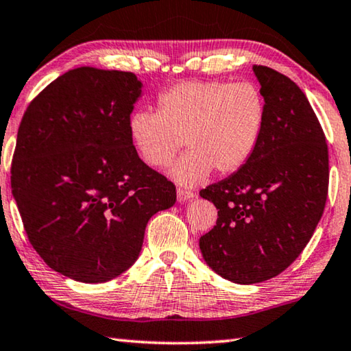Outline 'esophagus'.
Listing matches in <instances>:
<instances>
[{
  "mask_svg": "<svg viewBox=\"0 0 351 351\" xmlns=\"http://www.w3.org/2000/svg\"><path fill=\"white\" fill-rule=\"evenodd\" d=\"M193 197H195V193L190 190H184V188H179V190H177V201L179 202H186L193 199Z\"/></svg>",
  "mask_w": 351,
  "mask_h": 351,
  "instance_id": "esophagus-1",
  "label": "esophagus"
}]
</instances>
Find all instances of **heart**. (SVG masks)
<instances>
[{
	"label": "heart",
	"instance_id": "heart-1",
	"mask_svg": "<svg viewBox=\"0 0 351 351\" xmlns=\"http://www.w3.org/2000/svg\"><path fill=\"white\" fill-rule=\"evenodd\" d=\"M158 112L139 110L130 117V138L141 158L155 169H171L179 185L206 180L212 169L232 174L250 160L260 141L266 103L252 82H182L156 99Z\"/></svg>",
	"mask_w": 351,
	"mask_h": 351
}]
</instances>
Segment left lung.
<instances>
[{
  "label": "left lung",
  "instance_id": "8db88e82",
  "mask_svg": "<svg viewBox=\"0 0 351 351\" xmlns=\"http://www.w3.org/2000/svg\"><path fill=\"white\" fill-rule=\"evenodd\" d=\"M266 119L250 160L201 197L218 209L199 239L204 261L226 280L250 285L278 276L317 228L328 197L329 158L322 125L302 90L267 66H253Z\"/></svg>",
  "mask_w": 351,
  "mask_h": 351
}]
</instances>
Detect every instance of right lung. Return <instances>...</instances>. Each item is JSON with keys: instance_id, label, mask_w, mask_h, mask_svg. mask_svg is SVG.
<instances>
[{"instance_id": "add662e5", "label": "right lung", "mask_w": 351, "mask_h": 351, "mask_svg": "<svg viewBox=\"0 0 351 351\" xmlns=\"http://www.w3.org/2000/svg\"><path fill=\"white\" fill-rule=\"evenodd\" d=\"M141 91L133 73L82 66L49 84L20 121L11 186L23 228L45 264L77 282L133 266L152 215L176 202L174 184L130 138Z\"/></svg>"}]
</instances>
